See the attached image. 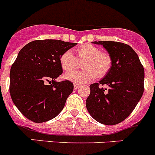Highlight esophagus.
Segmentation results:
<instances>
[{
    "label": "esophagus",
    "mask_w": 155,
    "mask_h": 155,
    "mask_svg": "<svg viewBox=\"0 0 155 155\" xmlns=\"http://www.w3.org/2000/svg\"><path fill=\"white\" fill-rule=\"evenodd\" d=\"M79 87V84H75L74 85V90H77L78 89V88Z\"/></svg>",
    "instance_id": "esophagus-1"
}]
</instances>
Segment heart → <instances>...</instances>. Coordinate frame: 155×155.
Returning a JSON list of instances; mask_svg holds the SVG:
<instances>
[{
  "instance_id": "b5f03b06",
  "label": "heart",
  "mask_w": 155,
  "mask_h": 155,
  "mask_svg": "<svg viewBox=\"0 0 155 155\" xmlns=\"http://www.w3.org/2000/svg\"><path fill=\"white\" fill-rule=\"evenodd\" d=\"M76 57L71 50L64 52L60 58L61 68L66 71L75 69L78 61L82 63L83 71H71L64 78L75 84H84L94 80L96 77L103 78L109 72L113 65L112 57L109 53L101 52L97 46L84 44L77 48Z\"/></svg>"
}]
</instances>
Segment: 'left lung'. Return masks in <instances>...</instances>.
I'll return each instance as SVG.
<instances>
[{
	"instance_id": "1",
	"label": "left lung",
	"mask_w": 155,
	"mask_h": 155,
	"mask_svg": "<svg viewBox=\"0 0 155 155\" xmlns=\"http://www.w3.org/2000/svg\"><path fill=\"white\" fill-rule=\"evenodd\" d=\"M92 42L103 46L112 57L113 65L99 83L90 85L86 107L98 123L116 125L130 116L142 97L144 69L129 45L114 41ZM104 85L107 87H102Z\"/></svg>"
}]
</instances>
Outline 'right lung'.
Wrapping results in <instances>:
<instances>
[{
	"label": "right lung",
	"mask_w": 155,
	"mask_h": 155,
	"mask_svg": "<svg viewBox=\"0 0 155 155\" xmlns=\"http://www.w3.org/2000/svg\"><path fill=\"white\" fill-rule=\"evenodd\" d=\"M77 43L58 39L30 42L19 51L10 71V94L27 119L43 123L55 118L74 90L68 80L57 82L63 73L61 56Z\"/></svg>",
	"instance_id": "add662e5"
}]
</instances>
